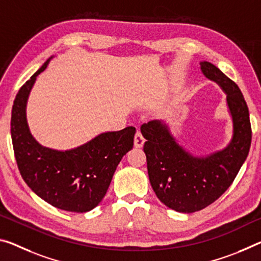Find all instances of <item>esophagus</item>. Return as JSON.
Masks as SVG:
<instances>
[{
  "label": "esophagus",
  "instance_id": "esophagus-1",
  "mask_svg": "<svg viewBox=\"0 0 261 261\" xmlns=\"http://www.w3.org/2000/svg\"><path fill=\"white\" fill-rule=\"evenodd\" d=\"M144 143H145V138L143 137V135L140 134L139 131H137V132H136V135H135V143H134L135 146L140 148L144 145Z\"/></svg>",
  "mask_w": 261,
  "mask_h": 261
}]
</instances>
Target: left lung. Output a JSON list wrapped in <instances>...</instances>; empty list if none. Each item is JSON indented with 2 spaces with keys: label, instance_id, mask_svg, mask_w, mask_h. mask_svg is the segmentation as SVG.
Here are the masks:
<instances>
[{
  "label": "left lung",
  "instance_id": "obj_1",
  "mask_svg": "<svg viewBox=\"0 0 261 261\" xmlns=\"http://www.w3.org/2000/svg\"><path fill=\"white\" fill-rule=\"evenodd\" d=\"M201 71L226 95L232 136L222 150L196 155L177 142L165 121H151L140 127L146 139L144 152L148 179L156 197L175 212L190 214L204 209L233 182L249 155L252 131L249 108L239 87L209 61Z\"/></svg>",
  "mask_w": 261,
  "mask_h": 261
}]
</instances>
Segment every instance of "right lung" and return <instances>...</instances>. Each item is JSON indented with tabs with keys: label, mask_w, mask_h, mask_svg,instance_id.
Returning <instances> with one entry per match:
<instances>
[{
	"label": "right lung",
	"mask_w": 261,
	"mask_h": 261,
	"mask_svg": "<svg viewBox=\"0 0 261 261\" xmlns=\"http://www.w3.org/2000/svg\"><path fill=\"white\" fill-rule=\"evenodd\" d=\"M45 61L16 95L11 111V139L23 180L40 198L58 209L87 213L105 197L119 161L134 146L136 129L107 131L71 150L43 146L27 119L29 95Z\"/></svg>",
	"instance_id": "right-lung-1"
}]
</instances>
